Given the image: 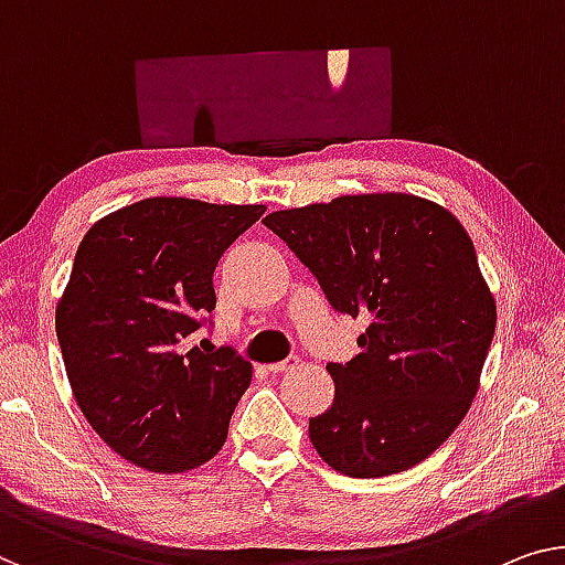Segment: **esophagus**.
<instances>
[{"instance_id":"obj_1","label":"esophagus","mask_w":565,"mask_h":565,"mask_svg":"<svg viewBox=\"0 0 565 565\" xmlns=\"http://www.w3.org/2000/svg\"><path fill=\"white\" fill-rule=\"evenodd\" d=\"M297 363H299L297 358H286V360H281V363L268 365V373H286V370H291Z\"/></svg>"}]
</instances>
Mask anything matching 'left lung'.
Segmentation results:
<instances>
[{
    "label": "left lung",
    "mask_w": 565,
    "mask_h": 565,
    "mask_svg": "<svg viewBox=\"0 0 565 565\" xmlns=\"http://www.w3.org/2000/svg\"><path fill=\"white\" fill-rule=\"evenodd\" d=\"M264 223L337 311L370 319L363 352L327 365L334 401L309 418L319 457L355 479L431 457L467 416L498 324L465 225L408 192L342 195Z\"/></svg>",
    "instance_id": "1"
}]
</instances>
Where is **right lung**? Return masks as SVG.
I'll use <instances>...</instances> for the list:
<instances>
[{
  "label": "right lung",
  "mask_w": 565,
  "mask_h": 565,
  "mask_svg": "<svg viewBox=\"0 0 565 565\" xmlns=\"http://www.w3.org/2000/svg\"><path fill=\"white\" fill-rule=\"evenodd\" d=\"M264 213L266 205L147 198L83 235L55 332L83 416L131 465L180 475L228 439L254 367L231 348L188 342L215 309L217 260Z\"/></svg>",
  "instance_id": "1"
}]
</instances>
